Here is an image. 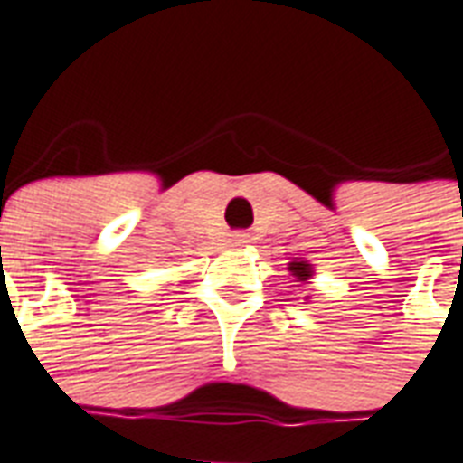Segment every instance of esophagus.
<instances>
[{
    "label": "esophagus",
    "instance_id": "obj_1",
    "mask_svg": "<svg viewBox=\"0 0 463 463\" xmlns=\"http://www.w3.org/2000/svg\"><path fill=\"white\" fill-rule=\"evenodd\" d=\"M247 242H250V235H247V232H232L231 235L232 247H245Z\"/></svg>",
    "mask_w": 463,
    "mask_h": 463
}]
</instances>
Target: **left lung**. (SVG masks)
<instances>
[{
	"mask_svg": "<svg viewBox=\"0 0 463 463\" xmlns=\"http://www.w3.org/2000/svg\"><path fill=\"white\" fill-rule=\"evenodd\" d=\"M288 271L296 276V279H300V281H307V279H312V274H315V267H312L307 260H293L288 261Z\"/></svg>",
	"mask_w": 463,
	"mask_h": 463,
	"instance_id": "1",
	"label": "left lung"
}]
</instances>
